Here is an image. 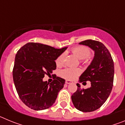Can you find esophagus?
<instances>
[{"label": "esophagus", "mask_w": 125, "mask_h": 125, "mask_svg": "<svg viewBox=\"0 0 125 125\" xmlns=\"http://www.w3.org/2000/svg\"><path fill=\"white\" fill-rule=\"evenodd\" d=\"M72 81L70 80H66V84H71V83H72Z\"/></svg>", "instance_id": "esophagus-1"}]
</instances>
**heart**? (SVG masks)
Instances as JSON below:
<instances>
[{
  "label": "heart",
  "instance_id": "b5f03b06",
  "mask_svg": "<svg viewBox=\"0 0 125 125\" xmlns=\"http://www.w3.org/2000/svg\"><path fill=\"white\" fill-rule=\"evenodd\" d=\"M72 52L76 55L79 59H84L88 57L91 54V51L88 47L85 46H77L72 49ZM65 53H62L56 59V64L61 66L64 61ZM81 74V70L79 68H67L61 71L60 75L68 80H73Z\"/></svg>",
  "mask_w": 125,
  "mask_h": 125
}]
</instances>
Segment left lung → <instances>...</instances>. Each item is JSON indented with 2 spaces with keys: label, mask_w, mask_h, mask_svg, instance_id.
Segmentation results:
<instances>
[{
  "label": "left lung",
  "mask_w": 125,
  "mask_h": 125,
  "mask_svg": "<svg viewBox=\"0 0 125 125\" xmlns=\"http://www.w3.org/2000/svg\"><path fill=\"white\" fill-rule=\"evenodd\" d=\"M94 51L91 64L79 77L80 83L89 81L91 87L81 89L77 84V91L71 96L74 106L83 112L98 110L106 101L112 90L114 79V62L105 46L97 41L86 40L79 43Z\"/></svg>",
  "instance_id": "8db88e82"
}]
</instances>
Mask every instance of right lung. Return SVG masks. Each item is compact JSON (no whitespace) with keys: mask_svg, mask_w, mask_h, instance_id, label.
<instances>
[{"mask_svg":"<svg viewBox=\"0 0 125 125\" xmlns=\"http://www.w3.org/2000/svg\"><path fill=\"white\" fill-rule=\"evenodd\" d=\"M68 47L55 49L40 43L29 42L17 51L13 68V80L19 96L29 108L43 110L55 103L65 80L56 77L49 83L45 74L56 69L55 60Z\"/></svg>","mask_w":125,"mask_h":125,"instance_id":"add662e5","label":"right lung"}]
</instances>
